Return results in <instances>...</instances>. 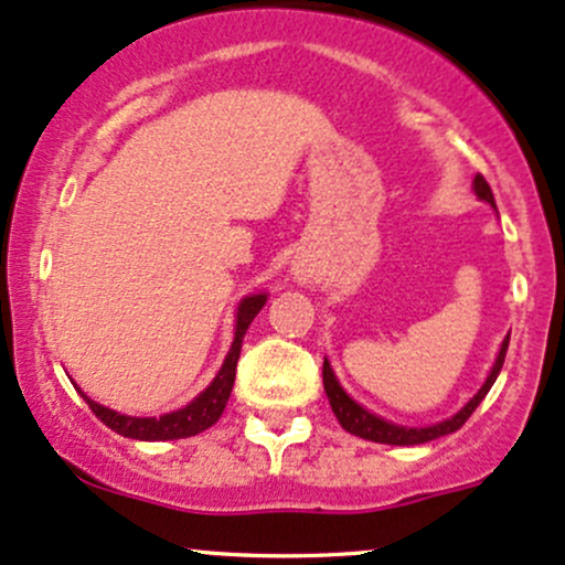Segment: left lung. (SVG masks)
Listing matches in <instances>:
<instances>
[{"label": "left lung", "instance_id": "1", "mask_svg": "<svg viewBox=\"0 0 565 565\" xmlns=\"http://www.w3.org/2000/svg\"><path fill=\"white\" fill-rule=\"evenodd\" d=\"M475 191H477V196L482 199V202H488L490 207H495L493 191H490L488 180H484L482 174H477V178H475ZM507 348H509V337L501 342L499 358H495L493 369H490L488 380H484V385L479 387L477 396L471 398V402L466 404L463 409L458 412V415H452L450 420H441V423H436V426H426V428L396 426V423H387V420H382V417L372 415L369 409H363L361 404L353 402V398L344 393V387L339 385V380L333 377L329 361H323V387H326V396H329V404H331L333 415H337L339 426H342L344 430H350V434L361 436V439H369V441H380V445H398V447L426 445V441H434V439H439V436L452 434V430H458L466 420H469L471 412H475L479 402L488 396V391L493 387L495 377H499V372L503 366V358H507Z\"/></svg>", "mask_w": 565, "mask_h": 565}]
</instances>
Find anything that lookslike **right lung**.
Listing matches in <instances>:
<instances>
[{
    "label": "right lung",
    "instance_id": "right-lung-1",
    "mask_svg": "<svg viewBox=\"0 0 565 565\" xmlns=\"http://www.w3.org/2000/svg\"><path fill=\"white\" fill-rule=\"evenodd\" d=\"M264 305H266V294H253L247 296V299H242L239 309H236V331H234L232 350H228L221 372H217V377L210 382L207 391L199 393V396L188 406H183V409L169 412V415H161V417H131L90 402L86 393L81 391L83 398H86L90 412H94L107 428H113L115 434L120 436H129V439L167 441V439H185V436L202 434V430L215 426L217 417H221L223 409H226L228 396H232V387H234V377H236V361H239L242 339H245L247 326L253 323V318H256Z\"/></svg>",
    "mask_w": 565,
    "mask_h": 565
}]
</instances>
